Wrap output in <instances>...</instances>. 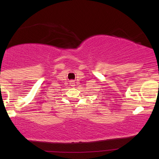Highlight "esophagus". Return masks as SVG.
Masks as SVG:
<instances>
[{
  "mask_svg": "<svg viewBox=\"0 0 159 159\" xmlns=\"http://www.w3.org/2000/svg\"><path fill=\"white\" fill-rule=\"evenodd\" d=\"M71 84H72V86H74L75 85L74 81H71Z\"/></svg>",
  "mask_w": 159,
  "mask_h": 159,
  "instance_id": "34e87169",
  "label": "esophagus"
}]
</instances>
